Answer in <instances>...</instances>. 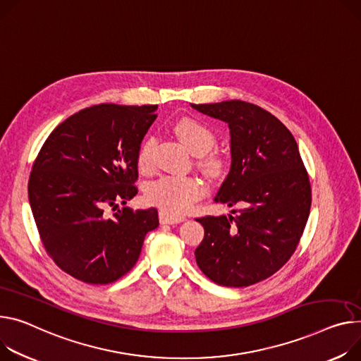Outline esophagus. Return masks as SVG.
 Returning <instances> with one entry per match:
<instances>
[{"mask_svg":"<svg viewBox=\"0 0 361 361\" xmlns=\"http://www.w3.org/2000/svg\"><path fill=\"white\" fill-rule=\"evenodd\" d=\"M159 219H160V224H171V226L179 224V223H182V221H185L183 216H175V215H171L164 211H160Z\"/></svg>","mask_w":361,"mask_h":361,"instance_id":"1","label":"esophagus"}]
</instances>
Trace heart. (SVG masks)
Returning a JSON list of instances; mask_svg holds the SVG:
<instances>
[{"instance_id":"heart-1","label":"heart","mask_w":361,"mask_h":361,"mask_svg":"<svg viewBox=\"0 0 361 361\" xmlns=\"http://www.w3.org/2000/svg\"><path fill=\"white\" fill-rule=\"evenodd\" d=\"M180 143L193 154L207 153L215 142V135L205 124L193 118H182L173 127ZM154 138L149 137L142 145L137 156V164L140 171L147 172L153 166ZM204 169L211 176H218L226 171V160L221 156H209L202 163ZM205 193L204 183L192 176L166 175L146 186L145 197L152 205L171 215H183L193 207Z\"/></svg>"}]
</instances>
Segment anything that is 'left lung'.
<instances>
[{
  "label": "left lung",
  "instance_id": "obj_1",
  "mask_svg": "<svg viewBox=\"0 0 361 361\" xmlns=\"http://www.w3.org/2000/svg\"><path fill=\"white\" fill-rule=\"evenodd\" d=\"M228 124L231 168L215 202L234 215L202 216L198 267L221 286L267 279L293 255L311 209V185L292 133L269 111L238 99L190 104Z\"/></svg>",
  "mask_w": 361,
  "mask_h": 361
}]
</instances>
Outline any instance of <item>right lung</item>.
Masks as SVG:
<instances>
[{
    "mask_svg": "<svg viewBox=\"0 0 361 361\" xmlns=\"http://www.w3.org/2000/svg\"><path fill=\"white\" fill-rule=\"evenodd\" d=\"M156 109L117 104L80 109L50 133L35 160L29 201L42 243L78 281L116 282L138 260L146 234L159 227L156 208L118 209L137 195V156Z\"/></svg>",
    "mask_w": 361,
    "mask_h": 361,
    "instance_id": "obj_1",
    "label": "right lung"
}]
</instances>
